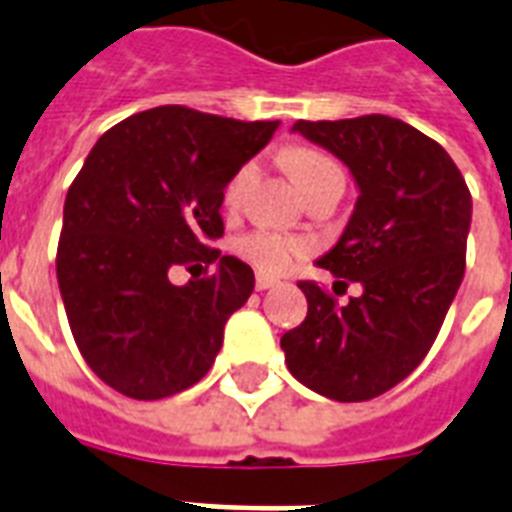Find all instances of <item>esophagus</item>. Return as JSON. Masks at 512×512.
<instances>
[{
	"label": "esophagus",
	"instance_id": "34e87169",
	"mask_svg": "<svg viewBox=\"0 0 512 512\" xmlns=\"http://www.w3.org/2000/svg\"><path fill=\"white\" fill-rule=\"evenodd\" d=\"M276 284H279V281L273 279V276H265V273H257V281H255V287L260 289V292H265V289L276 287Z\"/></svg>",
	"mask_w": 512,
	"mask_h": 512
}]
</instances>
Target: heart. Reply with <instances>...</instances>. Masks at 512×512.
I'll list each match as a JSON object with an SVG mask.
<instances>
[{
    "label": "heart",
    "instance_id": "b5f03b06",
    "mask_svg": "<svg viewBox=\"0 0 512 512\" xmlns=\"http://www.w3.org/2000/svg\"><path fill=\"white\" fill-rule=\"evenodd\" d=\"M252 164H244L239 170L233 172L223 191L225 207H236L241 199V193L252 180ZM289 172L295 177V183L300 191H308L316 180H321L329 172H337V164L327 159L319 151H295L289 156ZM236 252H239L249 265H255L257 271L268 273V276H281L287 273L292 265L311 252V241L292 236V233H279V231H249L236 241Z\"/></svg>",
    "mask_w": 512,
    "mask_h": 512
}]
</instances>
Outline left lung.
<instances>
[{"mask_svg": "<svg viewBox=\"0 0 512 512\" xmlns=\"http://www.w3.org/2000/svg\"><path fill=\"white\" fill-rule=\"evenodd\" d=\"M292 132L327 148L356 180L353 215L319 265L364 292L337 305L319 284L300 281L308 316L281 348L305 388L369 401L428 356L465 276L473 199L452 156L401 119H300Z\"/></svg>", "mask_w": 512, "mask_h": 512, "instance_id": "obj_1", "label": "left lung"}]
</instances>
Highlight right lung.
Returning a JSON list of instances; mask_svg holds the SVG:
<instances>
[{"label":"right lung","mask_w":512,"mask_h":512,"mask_svg":"<svg viewBox=\"0 0 512 512\" xmlns=\"http://www.w3.org/2000/svg\"><path fill=\"white\" fill-rule=\"evenodd\" d=\"M279 122H239L159 106L92 146L63 207L58 287L84 361L124 396H175L215 364L225 321L255 273L209 241L223 236V191ZM177 264H217L175 288Z\"/></svg>","instance_id":"1"}]
</instances>
